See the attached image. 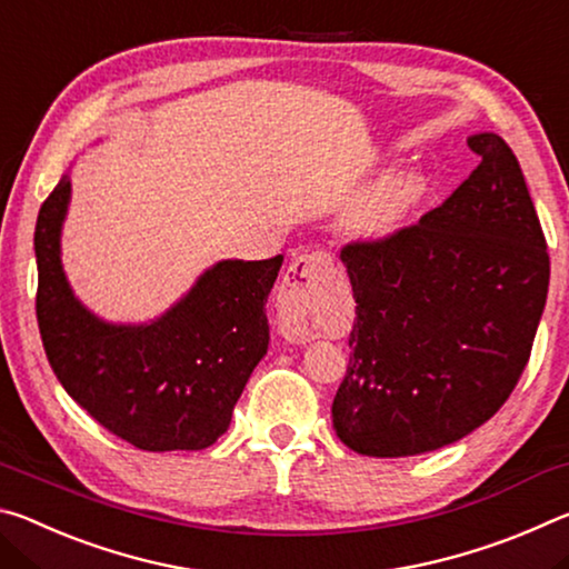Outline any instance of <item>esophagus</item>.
I'll use <instances>...</instances> for the list:
<instances>
[{
	"label": "esophagus",
	"mask_w": 569,
	"mask_h": 569,
	"mask_svg": "<svg viewBox=\"0 0 569 569\" xmlns=\"http://www.w3.org/2000/svg\"><path fill=\"white\" fill-rule=\"evenodd\" d=\"M333 263L326 253L298 256L278 288V323L288 341L306 343L329 329V283Z\"/></svg>",
	"instance_id": "obj_1"
}]
</instances>
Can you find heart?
I'll list each match as a JSON object with an SVG mask.
<instances>
[{
    "label": "heart",
    "mask_w": 569,
    "mask_h": 569,
    "mask_svg": "<svg viewBox=\"0 0 569 569\" xmlns=\"http://www.w3.org/2000/svg\"><path fill=\"white\" fill-rule=\"evenodd\" d=\"M427 186L419 172H397L356 200L349 210V228L363 238H381L397 230L421 203Z\"/></svg>",
    "instance_id": "1"
}]
</instances>
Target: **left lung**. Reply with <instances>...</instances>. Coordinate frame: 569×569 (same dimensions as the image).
<instances>
[{"label":"left lung","mask_w":569,"mask_h":569,"mask_svg":"<svg viewBox=\"0 0 569 569\" xmlns=\"http://www.w3.org/2000/svg\"><path fill=\"white\" fill-rule=\"evenodd\" d=\"M477 170L417 226L341 250L356 319L333 429L366 457L471 435L517 387L542 319L550 256L522 168L495 132Z\"/></svg>","instance_id":"obj_1"}]
</instances>
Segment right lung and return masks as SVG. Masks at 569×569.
Masks as SVG:
<instances>
[{
  "mask_svg": "<svg viewBox=\"0 0 569 569\" xmlns=\"http://www.w3.org/2000/svg\"><path fill=\"white\" fill-rule=\"evenodd\" d=\"M72 198L62 176L37 216V321L54 377L114 437L146 451H198L226 435L268 351L266 301L283 256L218 261L148 323H112L74 296L62 268Z\"/></svg>",
  "mask_w": 569,
  "mask_h": 569,
  "instance_id": "right-lung-1",
  "label": "right lung"
}]
</instances>
